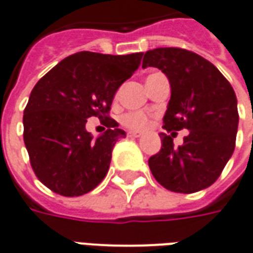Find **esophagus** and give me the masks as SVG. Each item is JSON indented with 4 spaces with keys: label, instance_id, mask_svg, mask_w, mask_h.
Wrapping results in <instances>:
<instances>
[{
    "label": "esophagus",
    "instance_id": "obj_1",
    "mask_svg": "<svg viewBox=\"0 0 253 253\" xmlns=\"http://www.w3.org/2000/svg\"><path fill=\"white\" fill-rule=\"evenodd\" d=\"M141 133L139 132H128V137H140Z\"/></svg>",
    "mask_w": 253,
    "mask_h": 253
}]
</instances>
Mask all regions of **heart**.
<instances>
[{
    "label": "heart",
    "mask_w": 253,
    "mask_h": 253,
    "mask_svg": "<svg viewBox=\"0 0 253 253\" xmlns=\"http://www.w3.org/2000/svg\"><path fill=\"white\" fill-rule=\"evenodd\" d=\"M123 124L130 129L146 130L150 126V118L143 113H128L123 117Z\"/></svg>",
    "instance_id": "heart-1"
}]
</instances>
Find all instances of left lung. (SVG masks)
Returning a JSON list of instances; mask_svg holds the SVG:
<instances>
[{
  "instance_id": "8db88e82",
  "label": "left lung",
  "mask_w": 253,
  "mask_h": 253,
  "mask_svg": "<svg viewBox=\"0 0 253 253\" xmlns=\"http://www.w3.org/2000/svg\"><path fill=\"white\" fill-rule=\"evenodd\" d=\"M143 68H158L169 79L170 101L161 132L162 147L148 159L152 175L171 192L193 193L212 185L232 157L238 128L234 89L215 65L178 47L148 50ZM190 135L175 149V130Z\"/></svg>"
}]
</instances>
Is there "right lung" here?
Returning <instances> with one entry per match:
<instances>
[{
    "mask_svg": "<svg viewBox=\"0 0 253 253\" xmlns=\"http://www.w3.org/2000/svg\"><path fill=\"white\" fill-rule=\"evenodd\" d=\"M141 57L80 51L35 84L23 116L24 144L35 174L53 192L82 196L105 178L113 147L126 136L107 113ZM89 117L105 119L107 132L98 138L87 132Z\"/></svg>",
    "mask_w": 253,
    "mask_h": 253,
    "instance_id": "add662e5",
    "label": "right lung"
}]
</instances>
